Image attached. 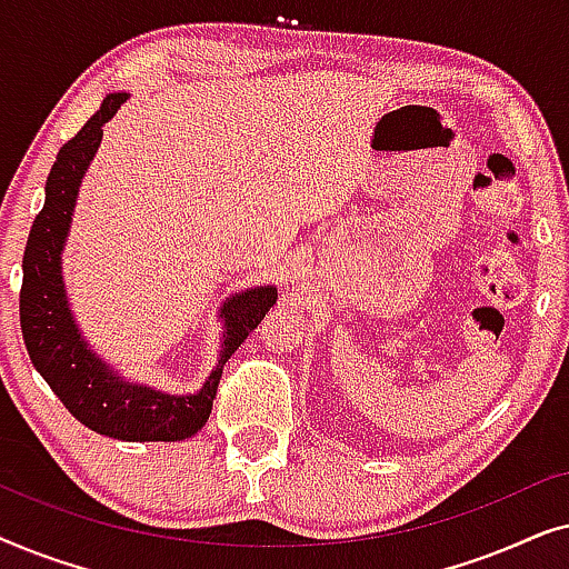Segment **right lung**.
Segmentation results:
<instances>
[{
	"label": "right lung",
	"instance_id": "add662e5",
	"mask_svg": "<svg viewBox=\"0 0 569 569\" xmlns=\"http://www.w3.org/2000/svg\"><path fill=\"white\" fill-rule=\"evenodd\" d=\"M129 92H108L90 121L61 147L49 178L46 201L30 228L22 256L20 326L30 362L59 396L69 415L92 432L127 442H176L197 435L212 415L224 362L243 345L277 302V287H246L222 300V347L199 391L168 393L121 376L88 345L69 308L61 253H64L82 178L96 158L103 127Z\"/></svg>",
	"mask_w": 569,
	"mask_h": 569
}]
</instances>
